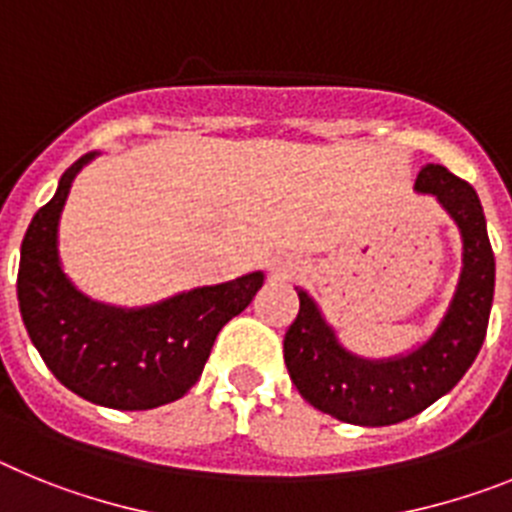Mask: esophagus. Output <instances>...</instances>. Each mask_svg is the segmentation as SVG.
I'll return each mask as SVG.
<instances>
[{
  "label": "esophagus",
  "instance_id": "obj_1",
  "mask_svg": "<svg viewBox=\"0 0 512 512\" xmlns=\"http://www.w3.org/2000/svg\"><path fill=\"white\" fill-rule=\"evenodd\" d=\"M278 273H283V275L301 273V262H286V265H281V268H278Z\"/></svg>",
  "mask_w": 512,
  "mask_h": 512
}]
</instances>
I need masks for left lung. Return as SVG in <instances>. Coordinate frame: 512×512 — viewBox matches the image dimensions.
I'll use <instances>...</instances> for the list:
<instances>
[{
    "label": "left lung",
    "mask_w": 512,
    "mask_h": 512,
    "mask_svg": "<svg viewBox=\"0 0 512 512\" xmlns=\"http://www.w3.org/2000/svg\"><path fill=\"white\" fill-rule=\"evenodd\" d=\"M415 188L443 203L464 237V270L448 314L425 345L404 358L363 361L340 348L304 291L299 314L283 337V358L301 397L324 415L379 428L420 415L459 384L487 335L495 296L492 252L477 190L441 164H428Z\"/></svg>",
    "instance_id": "obj_1"
}]
</instances>
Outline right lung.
<instances>
[{
    "label": "right lung",
    "mask_w": 512,
    "mask_h": 512,
    "mask_svg": "<svg viewBox=\"0 0 512 512\" xmlns=\"http://www.w3.org/2000/svg\"><path fill=\"white\" fill-rule=\"evenodd\" d=\"M90 159L84 154L61 175L56 195L25 231L17 270L20 314L33 345L66 389L113 410H151L180 399L201 379L213 340L250 306L262 273L136 311L82 296L59 265L56 226L71 180Z\"/></svg>",
    "instance_id": "1"
}]
</instances>
